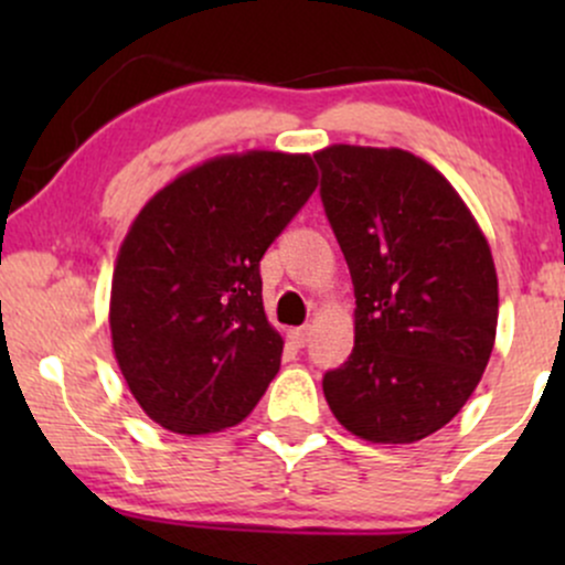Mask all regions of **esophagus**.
Returning <instances> with one entry per match:
<instances>
[{
    "label": "esophagus",
    "mask_w": 565,
    "mask_h": 565,
    "mask_svg": "<svg viewBox=\"0 0 565 565\" xmlns=\"http://www.w3.org/2000/svg\"><path fill=\"white\" fill-rule=\"evenodd\" d=\"M289 340L295 342L297 348H302L305 342L310 340V327H297V329H289Z\"/></svg>",
    "instance_id": "1"
}]
</instances>
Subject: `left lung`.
Returning a JSON list of instances; mask_svg holds the SVG:
<instances>
[{"mask_svg":"<svg viewBox=\"0 0 565 565\" xmlns=\"http://www.w3.org/2000/svg\"><path fill=\"white\" fill-rule=\"evenodd\" d=\"M355 289V345L323 377L337 423L372 444H417L451 423L497 337L491 246L449 180L404 148L313 153Z\"/></svg>","mask_w":565,"mask_h":565,"instance_id":"1","label":"left lung"}]
</instances>
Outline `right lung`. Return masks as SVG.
I'll return each mask as SVG.
<instances>
[{
	"instance_id": "1",
	"label": "right lung",
	"mask_w": 565,
	"mask_h": 565,
	"mask_svg": "<svg viewBox=\"0 0 565 565\" xmlns=\"http://www.w3.org/2000/svg\"><path fill=\"white\" fill-rule=\"evenodd\" d=\"M319 185L310 153L244 151L180 172L119 246L111 345L129 393L164 430L238 425L281 366L260 260Z\"/></svg>"
}]
</instances>
